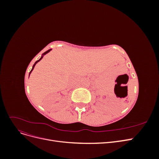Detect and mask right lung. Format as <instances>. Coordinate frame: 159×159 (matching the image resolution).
Listing matches in <instances>:
<instances>
[{
    "label": "right lung",
    "instance_id": "add662e5",
    "mask_svg": "<svg viewBox=\"0 0 159 159\" xmlns=\"http://www.w3.org/2000/svg\"><path fill=\"white\" fill-rule=\"evenodd\" d=\"M51 50H52V49H50V50H47L46 52H45L44 53H43V54H42V56H41V57H40V58L39 60H37V61H36L35 62V63H34V65H33V66H32V68L31 71H30V73H29V76H30V74H31V72H32V70H34V66H36V64L38 63V61H40V60H41L42 59V57H43V56H44V55H46V54H48V52H50Z\"/></svg>",
    "mask_w": 159,
    "mask_h": 159
}]
</instances>
